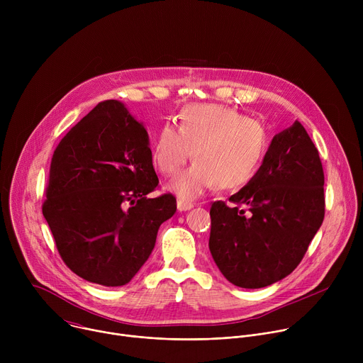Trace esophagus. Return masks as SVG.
I'll use <instances>...</instances> for the list:
<instances>
[{
	"label": "esophagus",
	"instance_id": "obj_1",
	"mask_svg": "<svg viewBox=\"0 0 363 363\" xmlns=\"http://www.w3.org/2000/svg\"><path fill=\"white\" fill-rule=\"evenodd\" d=\"M177 206H178L179 211H188V210L194 208V203H192V202H188V201H184V199H178Z\"/></svg>",
	"mask_w": 363,
	"mask_h": 363
}]
</instances>
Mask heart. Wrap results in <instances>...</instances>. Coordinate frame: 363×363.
Listing matches in <instances>:
<instances>
[{"label":"heart","instance_id":"1","mask_svg":"<svg viewBox=\"0 0 363 363\" xmlns=\"http://www.w3.org/2000/svg\"><path fill=\"white\" fill-rule=\"evenodd\" d=\"M269 133L257 121L221 105H189L178 116V129L164 125L152 146V161L164 175H175L192 157L195 164L175 177L168 189L195 199L216 188L238 189L260 169Z\"/></svg>","mask_w":363,"mask_h":363}]
</instances>
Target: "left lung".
Segmentation results:
<instances>
[{"instance_id":"8db88e82","label":"left lung","mask_w":363,"mask_h":363,"mask_svg":"<svg viewBox=\"0 0 363 363\" xmlns=\"http://www.w3.org/2000/svg\"><path fill=\"white\" fill-rule=\"evenodd\" d=\"M323 185L319 152L296 121L273 138L254 178L230 196L234 205H211L208 245L224 277L260 289L289 276L323 223Z\"/></svg>"}]
</instances>
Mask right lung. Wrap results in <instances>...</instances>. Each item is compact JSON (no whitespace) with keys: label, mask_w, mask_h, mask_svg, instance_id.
<instances>
[{"label":"right lung","mask_w":363,"mask_h":363,"mask_svg":"<svg viewBox=\"0 0 363 363\" xmlns=\"http://www.w3.org/2000/svg\"><path fill=\"white\" fill-rule=\"evenodd\" d=\"M158 184L143 125L118 100L99 103L51 158L43 216L65 264L90 283H129L177 211L172 194L146 196Z\"/></svg>","instance_id":"right-lung-1"}]
</instances>
